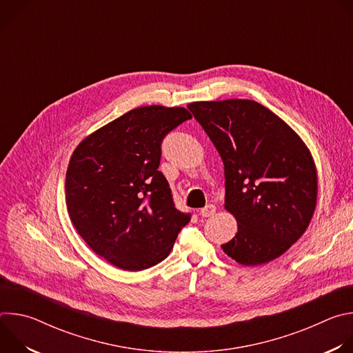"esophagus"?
Here are the masks:
<instances>
[{"instance_id": "1", "label": "esophagus", "mask_w": 353, "mask_h": 353, "mask_svg": "<svg viewBox=\"0 0 353 353\" xmlns=\"http://www.w3.org/2000/svg\"><path fill=\"white\" fill-rule=\"evenodd\" d=\"M215 212H216V207L210 204V205H207L205 208H203V210L199 211V215L203 216V218H208V216H212Z\"/></svg>"}]
</instances>
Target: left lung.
<instances>
[{
    "mask_svg": "<svg viewBox=\"0 0 353 353\" xmlns=\"http://www.w3.org/2000/svg\"><path fill=\"white\" fill-rule=\"evenodd\" d=\"M225 166V210L237 233L222 250L241 265L267 264L306 232L317 204L309 148L282 119L248 99L188 105Z\"/></svg>",
    "mask_w": 353,
    "mask_h": 353,
    "instance_id": "left-lung-1",
    "label": "left lung"
}]
</instances>
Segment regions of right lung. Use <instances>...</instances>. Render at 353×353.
Returning <instances> with one entry per match:
<instances>
[{
    "mask_svg": "<svg viewBox=\"0 0 353 353\" xmlns=\"http://www.w3.org/2000/svg\"><path fill=\"white\" fill-rule=\"evenodd\" d=\"M184 108L130 110L79 142L65 176L68 215L79 236L112 265L142 271L163 261L190 214L174 208L158 170L162 141L190 120Z\"/></svg>",
    "mask_w": 353,
    "mask_h": 353,
    "instance_id": "add662e5",
    "label": "right lung"
}]
</instances>
